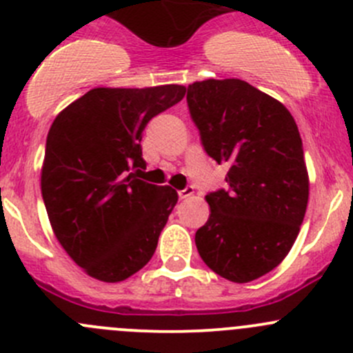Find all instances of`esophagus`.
Masks as SVG:
<instances>
[{"label": "esophagus", "instance_id": "obj_1", "mask_svg": "<svg viewBox=\"0 0 353 353\" xmlns=\"http://www.w3.org/2000/svg\"><path fill=\"white\" fill-rule=\"evenodd\" d=\"M193 193H194V188L193 186H186L184 190L179 191V198L186 199V198H190Z\"/></svg>", "mask_w": 353, "mask_h": 353}]
</instances>
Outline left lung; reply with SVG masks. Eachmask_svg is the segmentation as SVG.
<instances>
[{
  "label": "left lung",
  "instance_id": "1",
  "mask_svg": "<svg viewBox=\"0 0 353 353\" xmlns=\"http://www.w3.org/2000/svg\"><path fill=\"white\" fill-rule=\"evenodd\" d=\"M203 148L227 163L225 190L206 194L210 219L194 236L205 265L245 283L272 272L297 239L309 198L302 140L292 114L237 78L188 87Z\"/></svg>",
  "mask_w": 353,
  "mask_h": 353
}]
</instances>
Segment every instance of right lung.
I'll use <instances>...</instances> for the list:
<instances>
[{"label":"right lung","mask_w":353,"mask_h":353,"mask_svg":"<svg viewBox=\"0 0 353 353\" xmlns=\"http://www.w3.org/2000/svg\"><path fill=\"white\" fill-rule=\"evenodd\" d=\"M183 85L94 88L52 123L42 165V199L59 244L102 282H121L154 256L177 203L170 186L138 179L141 134L176 105Z\"/></svg>","instance_id":"add662e5"}]
</instances>
